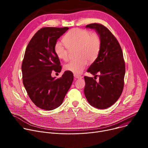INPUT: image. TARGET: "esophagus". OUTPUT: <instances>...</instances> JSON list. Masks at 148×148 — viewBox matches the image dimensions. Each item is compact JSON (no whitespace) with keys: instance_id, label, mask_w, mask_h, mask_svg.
Returning a JSON list of instances; mask_svg holds the SVG:
<instances>
[{"instance_id":"esophagus-1","label":"esophagus","mask_w":148,"mask_h":148,"mask_svg":"<svg viewBox=\"0 0 148 148\" xmlns=\"http://www.w3.org/2000/svg\"><path fill=\"white\" fill-rule=\"evenodd\" d=\"M74 76L75 78H78V79H81L82 78V77L81 75H77V74H74Z\"/></svg>"}]
</instances>
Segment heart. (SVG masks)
<instances>
[{
	"mask_svg": "<svg viewBox=\"0 0 148 148\" xmlns=\"http://www.w3.org/2000/svg\"><path fill=\"white\" fill-rule=\"evenodd\" d=\"M63 43L57 42L54 46L56 56L64 61L69 59V50L77 49V59L69 61L64 66L67 71L80 74L88 64L93 62L98 57L101 46L100 37L84 29L74 28L67 33L62 38Z\"/></svg>",
	"mask_w": 148,
	"mask_h": 148,
	"instance_id": "obj_1",
	"label": "heart"
}]
</instances>
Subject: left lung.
<instances>
[{
    "label": "left lung",
    "instance_id": "obj_1",
    "mask_svg": "<svg viewBox=\"0 0 148 148\" xmlns=\"http://www.w3.org/2000/svg\"><path fill=\"white\" fill-rule=\"evenodd\" d=\"M86 28L94 29L99 36L101 46L97 58L87 70L94 78L85 76L84 94L89 103L98 109L110 107L119 99L123 88L125 65L119 43L112 33L101 24ZM98 76L97 82L95 77Z\"/></svg>",
    "mask_w": 148,
    "mask_h": 148
}]
</instances>
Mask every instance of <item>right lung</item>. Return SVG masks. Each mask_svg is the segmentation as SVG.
<instances>
[{
  "instance_id": "add662e5",
  "label": "right lung",
  "mask_w": 148,
  "mask_h": 148,
  "mask_svg": "<svg viewBox=\"0 0 148 148\" xmlns=\"http://www.w3.org/2000/svg\"><path fill=\"white\" fill-rule=\"evenodd\" d=\"M69 27H43L29 43L22 65L23 83L32 102L42 110L51 111L61 105L74 79L72 72L66 71L59 78L61 66L54 51L57 40Z\"/></svg>"
}]
</instances>
